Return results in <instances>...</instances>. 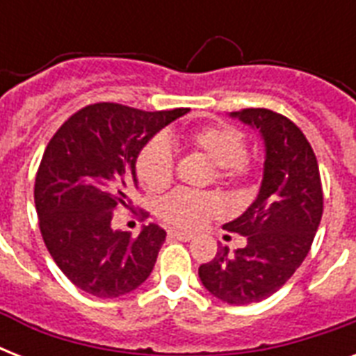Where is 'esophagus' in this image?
I'll list each match as a JSON object with an SVG mask.
<instances>
[{
	"label": "esophagus",
	"instance_id": "1",
	"mask_svg": "<svg viewBox=\"0 0 356 356\" xmlns=\"http://www.w3.org/2000/svg\"><path fill=\"white\" fill-rule=\"evenodd\" d=\"M168 236L173 238V240H181V242H188V240H192V234L181 233V231H170V233H168Z\"/></svg>",
	"mask_w": 356,
	"mask_h": 356
}]
</instances>
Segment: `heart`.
Listing matches in <instances>:
<instances>
[{
  "label": "heart",
  "instance_id": "b5f03b06",
  "mask_svg": "<svg viewBox=\"0 0 356 356\" xmlns=\"http://www.w3.org/2000/svg\"><path fill=\"white\" fill-rule=\"evenodd\" d=\"M181 140L190 151L205 156L214 164L218 183L229 188H242L248 183L253 166L248 159V140L242 131L225 123H211L181 133ZM175 173V155L166 140L153 138L136 156V175L144 188L161 192L172 183ZM220 212V201L207 192L175 190L159 205V216L175 229L194 231L205 225Z\"/></svg>",
  "mask_w": 356,
  "mask_h": 356
}]
</instances>
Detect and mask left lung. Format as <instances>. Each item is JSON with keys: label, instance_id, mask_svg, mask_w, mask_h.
Masks as SVG:
<instances>
[{"label": "left lung", "instance_id": "left-lung-1", "mask_svg": "<svg viewBox=\"0 0 356 356\" xmlns=\"http://www.w3.org/2000/svg\"><path fill=\"white\" fill-rule=\"evenodd\" d=\"M231 116L260 131L266 145L259 197L223 225L248 245L200 266L203 286L231 305L259 303L275 293L309 254L323 214V190L314 149L290 118L270 108H242Z\"/></svg>", "mask_w": 356, "mask_h": 356}]
</instances>
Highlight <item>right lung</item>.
Here are the masks:
<instances>
[{
    "instance_id": "obj_1",
    "label": "right lung",
    "mask_w": 356,
    "mask_h": 356,
    "mask_svg": "<svg viewBox=\"0 0 356 356\" xmlns=\"http://www.w3.org/2000/svg\"><path fill=\"white\" fill-rule=\"evenodd\" d=\"M188 113L94 103L72 114L49 140L35 179L38 225L47 251L75 286L96 298L133 292L149 277L166 231H114L113 212L129 203L134 164L147 140Z\"/></svg>"
}]
</instances>
